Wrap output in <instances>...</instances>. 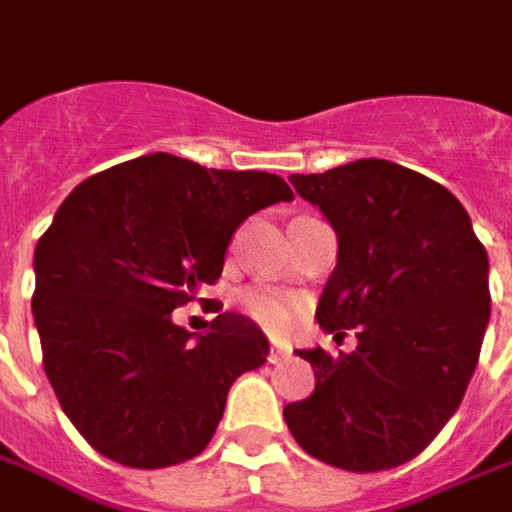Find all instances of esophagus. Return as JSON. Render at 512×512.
<instances>
[{"label": "esophagus", "mask_w": 512, "mask_h": 512, "mask_svg": "<svg viewBox=\"0 0 512 512\" xmlns=\"http://www.w3.org/2000/svg\"><path fill=\"white\" fill-rule=\"evenodd\" d=\"M286 358H289V352H286L283 346H272V349H269V364H283Z\"/></svg>", "instance_id": "esophagus-1"}]
</instances>
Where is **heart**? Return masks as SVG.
I'll use <instances>...</instances> for the list:
<instances>
[{
    "mask_svg": "<svg viewBox=\"0 0 512 512\" xmlns=\"http://www.w3.org/2000/svg\"><path fill=\"white\" fill-rule=\"evenodd\" d=\"M240 306L243 312L260 323L266 332L272 335H283L292 323V298L283 295L278 289H269V286H249L240 292Z\"/></svg>",
    "mask_w": 512,
    "mask_h": 512,
    "instance_id": "1",
    "label": "heart"
}]
</instances>
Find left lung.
Returning <instances> with one entry per match:
<instances>
[{
  "label": "left lung",
  "instance_id": "8db88e82",
  "mask_svg": "<svg viewBox=\"0 0 512 512\" xmlns=\"http://www.w3.org/2000/svg\"><path fill=\"white\" fill-rule=\"evenodd\" d=\"M289 183L338 234L315 318L326 332L355 329L358 346L338 358L298 349L315 392L283 407L286 427L323 464L392 470L441 433L473 378L490 321L487 252L456 197L398 163L369 157Z\"/></svg>",
  "mask_w": 512,
  "mask_h": 512
}]
</instances>
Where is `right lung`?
Wrapping results in <instances>:
<instances>
[{"label":"right lung","instance_id":"obj_1","mask_svg":"<svg viewBox=\"0 0 512 512\" xmlns=\"http://www.w3.org/2000/svg\"><path fill=\"white\" fill-rule=\"evenodd\" d=\"M292 197L278 174L166 151L105 168L65 197L36 243L31 309L59 407L97 453L157 470L206 450L229 389L263 367L269 338L237 312L203 335L171 312L220 278L246 217Z\"/></svg>","mask_w":512,"mask_h":512}]
</instances>
